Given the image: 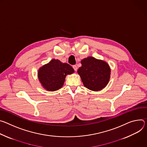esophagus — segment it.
I'll use <instances>...</instances> for the list:
<instances>
[{"label": "esophagus", "mask_w": 147, "mask_h": 147, "mask_svg": "<svg viewBox=\"0 0 147 147\" xmlns=\"http://www.w3.org/2000/svg\"><path fill=\"white\" fill-rule=\"evenodd\" d=\"M73 68L74 69V70H75V71H77V67H76V65H73Z\"/></svg>", "instance_id": "1"}]
</instances>
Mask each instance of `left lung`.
Listing matches in <instances>:
<instances>
[{
	"mask_svg": "<svg viewBox=\"0 0 147 147\" xmlns=\"http://www.w3.org/2000/svg\"><path fill=\"white\" fill-rule=\"evenodd\" d=\"M78 70L84 86L92 91H100L109 82L111 69L109 64L101 59L88 57L80 62Z\"/></svg>",
	"mask_w": 147,
	"mask_h": 147,
	"instance_id": "8db88e82",
	"label": "left lung"
}]
</instances>
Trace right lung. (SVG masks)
I'll list each match as a JSON object with an SVG mask.
<instances>
[{
    "instance_id": "obj_1",
    "label": "right lung",
    "mask_w": 147,
    "mask_h": 147,
    "mask_svg": "<svg viewBox=\"0 0 147 147\" xmlns=\"http://www.w3.org/2000/svg\"><path fill=\"white\" fill-rule=\"evenodd\" d=\"M74 72L73 68L67 63L53 59L38 70V78L45 90L54 92L61 88L67 75Z\"/></svg>"
}]
</instances>
